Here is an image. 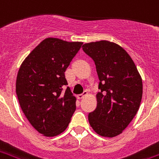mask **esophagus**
I'll return each mask as SVG.
<instances>
[{
  "mask_svg": "<svg viewBox=\"0 0 159 159\" xmlns=\"http://www.w3.org/2000/svg\"><path fill=\"white\" fill-rule=\"evenodd\" d=\"M86 96H88V92H84L83 94H80V95H77V98L78 99H83V98H85Z\"/></svg>",
  "mask_w": 159,
  "mask_h": 159,
  "instance_id": "esophagus-1",
  "label": "esophagus"
}]
</instances>
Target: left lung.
<instances>
[{
	"label": "left lung",
	"mask_w": 159,
	"mask_h": 159,
	"mask_svg": "<svg viewBox=\"0 0 159 159\" xmlns=\"http://www.w3.org/2000/svg\"><path fill=\"white\" fill-rule=\"evenodd\" d=\"M83 50L93 60L100 81L97 107L89 113V124L98 135L115 137L127 127L139 109L142 76L128 53L117 43L91 42L83 44Z\"/></svg>",
	"instance_id": "8db88e82"
}]
</instances>
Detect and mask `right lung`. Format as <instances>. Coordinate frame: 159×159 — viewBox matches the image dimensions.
Here are the masks:
<instances>
[{
	"label": "right lung",
	"mask_w": 159,
	"mask_h": 159,
	"mask_svg": "<svg viewBox=\"0 0 159 159\" xmlns=\"http://www.w3.org/2000/svg\"><path fill=\"white\" fill-rule=\"evenodd\" d=\"M83 42H67L57 38L43 39L23 61L16 81L21 109L29 123L44 136L62 133L76 110V98L65 71Z\"/></svg>",
	"instance_id": "obj_1"
}]
</instances>
